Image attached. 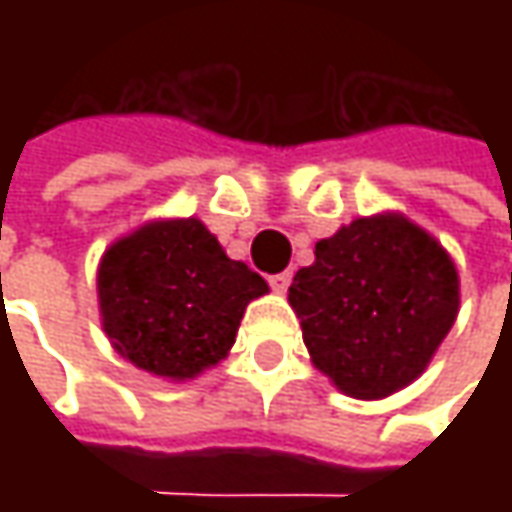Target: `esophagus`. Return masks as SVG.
Masks as SVG:
<instances>
[{
  "label": "esophagus",
  "mask_w": 512,
  "mask_h": 512,
  "mask_svg": "<svg viewBox=\"0 0 512 512\" xmlns=\"http://www.w3.org/2000/svg\"><path fill=\"white\" fill-rule=\"evenodd\" d=\"M290 279H293V273H290V270H282V273H273L267 282H270V287H273L276 293H285L287 287H290Z\"/></svg>",
  "instance_id": "esophagus-1"
}]
</instances>
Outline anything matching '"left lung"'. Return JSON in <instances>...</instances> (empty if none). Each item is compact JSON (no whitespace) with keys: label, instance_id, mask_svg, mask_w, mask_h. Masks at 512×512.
<instances>
[{"label":"left lung","instance_id":"left-lung-1","mask_svg":"<svg viewBox=\"0 0 512 512\" xmlns=\"http://www.w3.org/2000/svg\"><path fill=\"white\" fill-rule=\"evenodd\" d=\"M313 253L287 290L313 364L353 399H384L419 379L459 313L447 250L402 213H379Z\"/></svg>","mask_w":512,"mask_h":512}]
</instances>
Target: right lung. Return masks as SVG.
Instances as JSON below:
<instances>
[{
  "label": "right lung",
  "instance_id": "add662e5",
  "mask_svg": "<svg viewBox=\"0 0 512 512\" xmlns=\"http://www.w3.org/2000/svg\"><path fill=\"white\" fill-rule=\"evenodd\" d=\"M96 290L116 353L153 376L185 382L225 359L245 307L265 296L267 282L227 259L199 219H165L105 250Z\"/></svg>",
  "mask_w": 512,
  "mask_h": 512
}]
</instances>
